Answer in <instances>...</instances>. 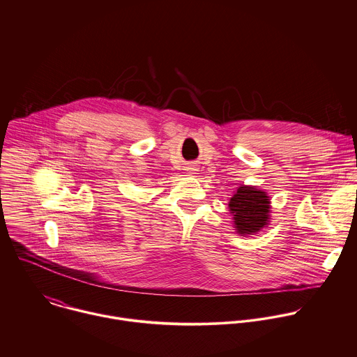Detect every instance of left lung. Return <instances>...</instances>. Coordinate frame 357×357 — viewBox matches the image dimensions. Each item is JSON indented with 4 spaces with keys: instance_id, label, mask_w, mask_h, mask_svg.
Wrapping results in <instances>:
<instances>
[{
    "instance_id": "1",
    "label": "left lung",
    "mask_w": 357,
    "mask_h": 357,
    "mask_svg": "<svg viewBox=\"0 0 357 357\" xmlns=\"http://www.w3.org/2000/svg\"><path fill=\"white\" fill-rule=\"evenodd\" d=\"M268 204L266 192L253 187H239L229 204L238 234H255L261 230L268 222Z\"/></svg>"
}]
</instances>
